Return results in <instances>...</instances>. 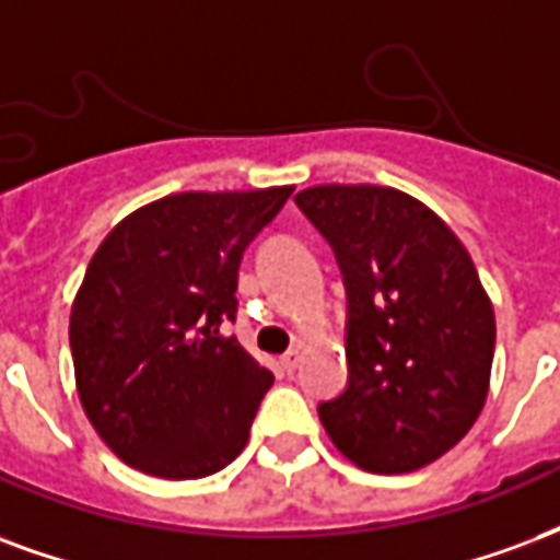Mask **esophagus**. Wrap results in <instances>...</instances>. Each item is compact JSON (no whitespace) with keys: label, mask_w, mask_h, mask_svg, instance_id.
Instances as JSON below:
<instances>
[{"label":"esophagus","mask_w":560,"mask_h":560,"mask_svg":"<svg viewBox=\"0 0 560 560\" xmlns=\"http://www.w3.org/2000/svg\"><path fill=\"white\" fill-rule=\"evenodd\" d=\"M279 362H281V368L288 371V374H293V371H296V368H300V362H302V350H300V347H293V350H288V353L281 355Z\"/></svg>","instance_id":"34e87169"}]
</instances>
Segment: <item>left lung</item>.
Wrapping results in <instances>:
<instances>
[{"label": "left lung", "mask_w": 560, "mask_h": 560, "mask_svg": "<svg viewBox=\"0 0 560 560\" xmlns=\"http://www.w3.org/2000/svg\"><path fill=\"white\" fill-rule=\"evenodd\" d=\"M296 205L332 243L350 296V383L320 404L323 428L359 469H424L490 395V293L445 219L395 186L317 184Z\"/></svg>", "instance_id": "8db88e82"}]
</instances>
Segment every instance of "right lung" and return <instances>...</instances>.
<instances>
[{
  "label": "right lung",
  "instance_id": "add662e5",
  "mask_svg": "<svg viewBox=\"0 0 560 560\" xmlns=\"http://www.w3.org/2000/svg\"><path fill=\"white\" fill-rule=\"evenodd\" d=\"M293 186L175 192L132 210L91 255L70 308L77 395L127 466L165 480L225 469L272 374L219 323L246 246Z\"/></svg>",
  "mask_w": 560,
  "mask_h": 560
}]
</instances>
